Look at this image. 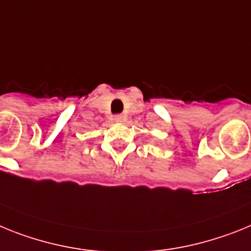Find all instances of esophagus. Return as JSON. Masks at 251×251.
<instances>
[{
  "label": "esophagus",
  "mask_w": 251,
  "mask_h": 251,
  "mask_svg": "<svg viewBox=\"0 0 251 251\" xmlns=\"http://www.w3.org/2000/svg\"><path fill=\"white\" fill-rule=\"evenodd\" d=\"M113 120H115L116 123H124L126 120V116L125 115H116V116L113 117Z\"/></svg>",
  "instance_id": "esophagus-1"
}]
</instances>
